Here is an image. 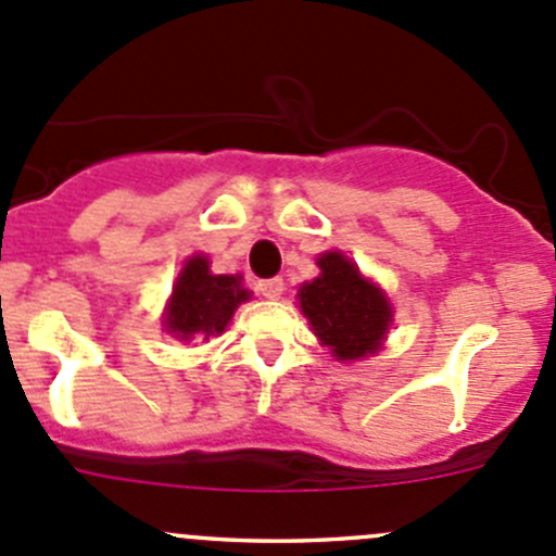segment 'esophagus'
Listing matches in <instances>:
<instances>
[{"label": "esophagus", "instance_id": "1", "mask_svg": "<svg viewBox=\"0 0 556 556\" xmlns=\"http://www.w3.org/2000/svg\"><path fill=\"white\" fill-rule=\"evenodd\" d=\"M285 290V282L279 277H271V279H261L257 282V293L263 295V299H279Z\"/></svg>", "mask_w": 556, "mask_h": 556}]
</instances>
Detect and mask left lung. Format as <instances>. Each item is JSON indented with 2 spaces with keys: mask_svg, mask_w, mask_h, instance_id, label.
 Here are the masks:
<instances>
[{
  "mask_svg": "<svg viewBox=\"0 0 556 556\" xmlns=\"http://www.w3.org/2000/svg\"><path fill=\"white\" fill-rule=\"evenodd\" d=\"M317 266L319 277L299 290L301 312L309 317L312 330L339 361L374 355L392 319L384 293L363 279L341 252H325Z\"/></svg>",
  "mask_w": 556,
  "mask_h": 556,
  "instance_id": "obj_1",
  "label": "left lung"
}]
</instances>
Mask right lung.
<instances>
[{"label": "right lung", "mask_w": 556, "mask_h": 556, "mask_svg": "<svg viewBox=\"0 0 556 556\" xmlns=\"http://www.w3.org/2000/svg\"><path fill=\"white\" fill-rule=\"evenodd\" d=\"M247 299L250 293L242 290L239 277H226V274L215 277L210 271V261L193 255L174 285L164 319L166 330L177 339H193V336L210 339L226 330L233 309Z\"/></svg>", "instance_id": "1"}]
</instances>
